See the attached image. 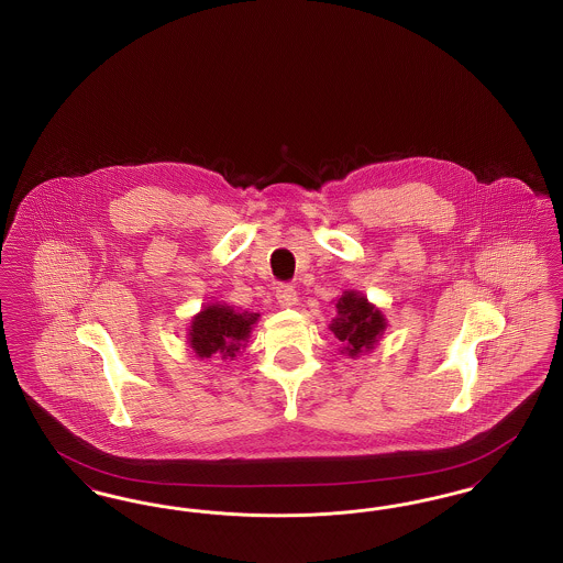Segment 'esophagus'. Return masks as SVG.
Masks as SVG:
<instances>
[{"label":"esophagus","mask_w":563,"mask_h":563,"mask_svg":"<svg viewBox=\"0 0 563 563\" xmlns=\"http://www.w3.org/2000/svg\"><path fill=\"white\" fill-rule=\"evenodd\" d=\"M276 299H278V303H280L283 308H291V306H295V301H297V291H295L294 285H289V283H280V285L276 287Z\"/></svg>","instance_id":"obj_1"}]
</instances>
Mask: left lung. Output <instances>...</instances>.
Segmentation results:
<instances>
[{
  "instance_id": "1",
  "label": "left lung",
  "mask_w": 563,
  "mask_h": 563,
  "mask_svg": "<svg viewBox=\"0 0 563 563\" xmlns=\"http://www.w3.org/2000/svg\"><path fill=\"white\" fill-rule=\"evenodd\" d=\"M338 317L331 331L342 342L350 356L374 349L377 338L386 329V319L363 295L344 294L338 301Z\"/></svg>"
}]
</instances>
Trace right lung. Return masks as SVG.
<instances>
[{
    "label": "right lung",
    "instance_id": "1",
    "mask_svg": "<svg viewBox=\"0 0 563 563\" xmlns=\"http://www.w3.org/2000/svg\"><path fill=\"white\" fill-rule=\"evenodd\" d=\"M260 314L234 312L230 306H209L198 317H194L189 329V344L200 358L236 356L246 342L253 322Z\"/></svg>",
    "mask_w": 563,
    "mask_h": 563
}]
</instances>
